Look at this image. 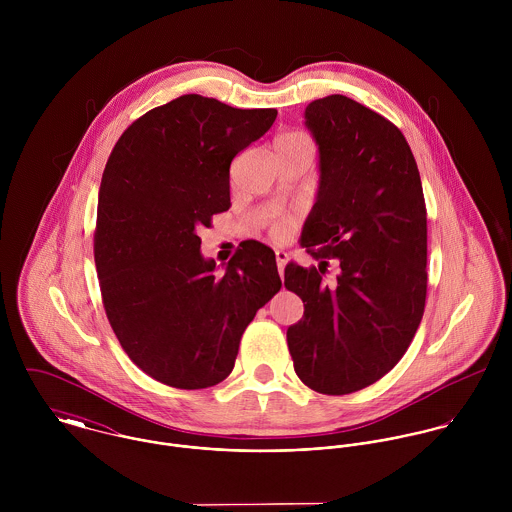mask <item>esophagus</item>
Masks as SVG:
<instances>
[{
    "mask_svg": "<svg viewBox=\"0 0 512 512\" xmlns=\"http://www.w3.org/2000/svg\"><path fill=\"white\" fill-rule=\"evenodd\" d=\"M276 262H278V272H280V278H282V276H284L286 262H288V252H284V250H276Z\"/></svg>",
    "mask_w": 512,
    "mask_h": 512,
    "instance_id": "1",
    "label": "esophagus"
}]
</instances>
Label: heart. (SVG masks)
Instances as JSON below:
<instances>
[{
  "label": "heart",
  "instance_id": "heart-1",
  "mask_svg": "<svg viewBox=\"0 0 512 512\" xmlns=\"http://www.w3.org/2000/svg\"><path fill=\"white\" fill-rule=\"evenodd\" d=\"M276 149H299V151H307V153H313V144L311 140L301 134V132H288L284 136H280L276 140ZM292 230V219H280L278 222L272 224V236L276 240H284Z\"/></svg>",
  "mask_w": 512,
  "mask_h": 512
}]
</instances>
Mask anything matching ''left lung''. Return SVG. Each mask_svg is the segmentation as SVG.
Masks as SVG:
<instances>
[{
	"instance_id": "1",
	"label": "left lung",
	"mask_w": 512,
	"mask_h": 512,
	"mask_svg": "<svg viewBox=\"0 0 512 512\" xmlns=\"http://www.w3.org/2000/svg\"><path fill=\"white\" fill-rule=\"evenodd\" d=\"M319 146L317 201L301 230L317 268L290 262L284 286L303 301L288 327L299 380L343 396L382 378L408 351L426 307L428 219L420 171L402 132L331 94L305 108ZM331 257L338 286L320 280Z\"/></svg>"
}]
</instances>
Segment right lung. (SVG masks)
<instances>
[{"instance_id": "right-lung-1", "label": "right lung", "mask_w": 512, "mask_h": 512, "mask_svg": "<svg viewBox=\"0 0 512 512\" xmlns=\"http://www.w3.org/2000/svg\"><path fill=\"white\" fill-rule=\"evenodd\" d=\"M276 116L185 94L138 118L108 157L94 232L102 303L122 349L157 382H222L244 329L282 288L270 246L242 242L219 276L199 236L230 207L232 159Z\"/></svg>"}]
</instances>
